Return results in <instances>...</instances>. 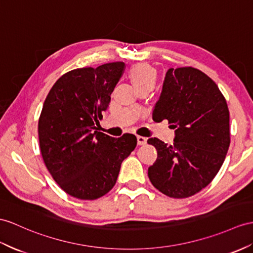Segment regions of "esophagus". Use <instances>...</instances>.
Segmentation results:
<instances>
[{
    "label": "esophagus",
    "mask_w": 253,
    "mask_h": 253,
    "mask_svg": "<svg viewBox=\"0 0 253 253\" xmlns=\"http://www.w3.org/2000/svg\"><path fill=\"white\" fill-rule=\"evenodd\" d=\"M147 143V138L144 137V136H137V144L139 146H143V145H146Z\"/></svg>",
    "instance_id": "1"
}]
</instances>
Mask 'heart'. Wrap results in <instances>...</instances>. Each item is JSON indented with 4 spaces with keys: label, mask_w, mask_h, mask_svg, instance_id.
Wrapping results in <instances>:
<instances>
[{
    "label": "heart",
    "mask_w": 253,
    "mask_h": 253,
    "mask_svg": "<svg viewBox=\"0 0 253 253\" xmlns=\"http://www.w3.org/2000/svg\"><path fill=\"white\" fill-rule=\"evenodd\" d=\"M130 77L137 90L143 88L152 89L157 82V72L149 64L139 63L130 70Z\"/></svg>",
    "instance_id": "b5f03b06"
}]
</instances>
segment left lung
<instances>
[{"label":"left lung","mask_w":253,"mask_h":253,"mask_svg":"<svg viewBox=\"0 0 253 253\" xmlns=\"http://www.w3.org/2000/svg\"><path fill=\"white\" fill-rule=\"evenodd\" d=\"M152 118L168 119L175 138L173 145L147 140L158 151L148 169L151 183L174 199L200 192L217 175L230 146V113L218 85L193 67L169 69Z\"/></svg>","instance_id":"8db88e82"}]
</instances>
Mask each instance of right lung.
<instances>
[{
  "label": "right lung",
  "instance_id": "right-lung-1",
  "mask_svg": "<svg viewBox=\"0 0 253 253\" xmlns=\"http://www.w3.org/2000/svg\"><path fill=\"white\" fill-rule=\"evenodd\" d=\"M125 67L123 62H113L66 73L42 105L39 120L42 160L60 188L76 199L96 200L109 192L123 160L136 147L133 134L114 138L95 131Z\"/></svg>",
  "mask_w": 253,
  "mask_h": 253
}]
</instances>
